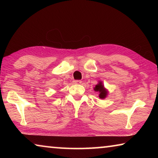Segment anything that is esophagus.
<instances>
[{"mask_svg": "<svg viewBox=\"0 0 158 158\" xmlns=\"http://www.w3.org/2000/svg\"><path fill=\"white\" fill-rule=\"evenodd\" d=\"M74 84H80L81 83V81H80V80H74Z\"/></svg>", "mask_w": 158, "mask_h": 158, "instance_id": "obj_1", "label": "esophagus"}]
</instances>
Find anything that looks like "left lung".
<instances>
[{"label": "left lung", "instance_id": "1", "mask_svg": "<svg viewBox=\"0 0 158 158\" xmlns=\"http://www.w3.org/2000/svg\"><path fill=\"white\" fill-rule=\"evenodd\" d=\"M94 90L95 91L99 92V98L101 99H105L108 93L107 90L105 89L102 81H99L98 84L95 85V87L94 88Z\"/></svg>", "mask_w": 158, "mask_h": 158}]
</instances>
